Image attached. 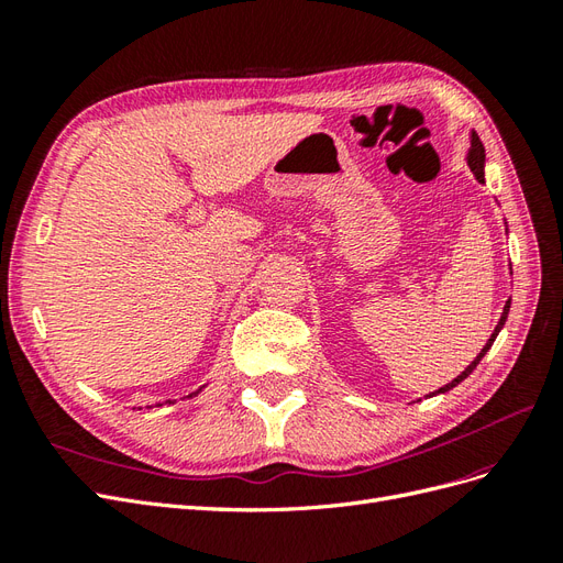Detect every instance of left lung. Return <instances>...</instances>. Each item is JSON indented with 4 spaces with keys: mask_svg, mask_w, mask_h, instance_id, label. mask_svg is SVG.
Returning a JSON list of instances; mask_svg holds the SVG:
<instances>
[{
    "mask_svg": "<svg viewBox=\"0 0 563 563\" xmlns=\"http://www.w3.org/2000/svg\"><path fill=\"white\" fill-rule=\"evenodd\" d=\"M484 162H486V155H484V145H482V141H479V135H476L474 131H472V147H470V152H467V164H470V168H472V174H474V178L476 180H479V183H484ZM507 312H509V300L505 302V310H503V317H500V321H498V327H496V331H493L490 333V338H488V343L484 345V350L479 352V354H476V360L463 371V373H460V376L457 378H453L449 385H444V387H439L437 391H434V395H441V391H449V389H453L457 383H463L467 376H470V373L476 368V364H479L482 362V356L490 350V345H493V340H496V335L500 333V329L505 327V319H507Z\"/></svg>",
    "mask_w": 563,
    "mask_h": 563,
    "instance_id": "left-lung-1",
    "label": "left lung"
}]
</instances>
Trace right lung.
Here are the masks:
<instances>
[{
  "mask_svg": "<svg viewBox=\"0 0 563 563\" xmlns=\"http://www.w3.org/2000/svg\"><path fill=\"white\" fill-rule=\"evenodd\" d=\"M199 389H201V387H199ZM199 389H197V391H199ZM197 391H192V395H190V397H195V395H197ZM166 404H172V399H168ZM157 406H162V404H157Z\"/></svg>",
  "mask_w": 563,
  "mask_h": 563,
  "instance_id": "obj_1",
  "label": "right lung"
}]
</instances>
